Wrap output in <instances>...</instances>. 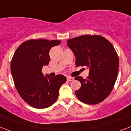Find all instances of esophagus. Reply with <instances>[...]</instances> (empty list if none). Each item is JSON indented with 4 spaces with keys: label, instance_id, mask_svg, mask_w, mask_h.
Returning <instances> with one entry per match:
<instances>
[{
    "label": "esophagus",
    "instance_id": "1",
    "mask_svg": "<svg viewBox=\"0 0 131 131\" xmlns=\"http://www.w3.org/2000/svg\"><path fill=\"white\" fill-rule=\"evenodd\" d=\"M74 80V78H72V77H67V81H73Z\"/></svg>",
    "mask_w": 131,
    "mask_h": 131
}]
</instances>
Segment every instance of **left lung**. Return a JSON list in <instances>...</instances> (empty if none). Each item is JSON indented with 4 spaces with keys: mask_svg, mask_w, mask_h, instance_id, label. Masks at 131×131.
<instances>
[{
    "mask_svg": "<svg viewBox=\"0 0 131 131\" xmlns=\"http://www.w3.org/2000/svg\"><path fill=\"white\" fill-rule=\"evenodd\" d=\"M75 56L77 67L86 66L89 75L86 79L75 77L81 88L75 91L77 97L89 105L105 100L113 89L118 77L119 58L110 41L98 35H81L67 41Z\"/></svg>",
    "mask_w": 131,
    "mask_h": 131,
    "instance_id": "obj_1",
    "label": "left lung"
}]
</instances>
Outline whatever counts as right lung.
<instances>
[{
    "mask_svg": "<svg viewBox=\"0 0 131 131\" xmlns=\"http://www.w3.org/2000/svg\"><path fill=\"white\" fill-rule=\"evenodd\" d=\"M61 42L59 40H28L17 48L12 57L11 72L15 86L23 100L34 108L53 105L59 88L67 81L61 74L45 77L41 72L42 67L49 64L50 48Z\"/></svg>",
    "mask_w": 131,
    "mask_h": 131,
    "instance_id": "right-lung-1",
    "label": "right lung"
}]
</instances>
